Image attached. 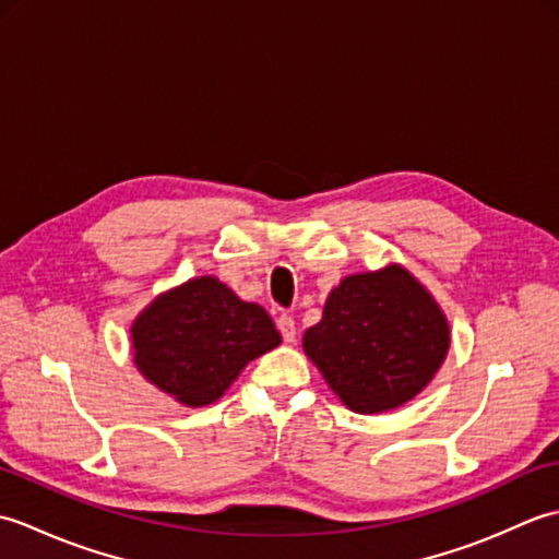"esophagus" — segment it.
Segmentation results:
<instances>
[{"mask_svg": "<svg viewBox=\"0 0 559 559\" xmlns=\"http://www.w3.org/2000/svg\"><path fill=\"white\" fill-rule=\"evenodd\" d=\"M276 326H278V331H281L283 341H286V343H293V341H295V334H298V331H295V319H293V317L281 314V317L276 319Z\"/></svg>", "mask_w": 559, "mask_h": 559, "instance_id": "34e87169", "label": "esophagus"}]
</instances>
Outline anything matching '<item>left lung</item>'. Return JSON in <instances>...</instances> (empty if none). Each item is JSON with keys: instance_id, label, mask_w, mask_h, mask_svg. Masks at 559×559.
Listing matches in <instances>:
<instances>
[{"instance_id": "left-lung-1", "label": "left lung", "mask_w": 559, "mask_h": 559, "mask_svg": "<svg viewBox=\"0 0 559 559\" xmlns=\"http://www.w3.org/2000/svg\"><path fill=\"white\" fill-rule=\"evenodd\" d=\"M302 346L350 411L382 413L435 377L449 350V326L432 295L406 269L389 266L343 278Z\"/></svg>"}]
</instances>
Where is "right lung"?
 <instances>
[{
    "label": "right lung",
    "mask_w": 559,
    "mask_h": 559,
    "mask_svg": "<svg viewBox=\"0 0 559 559\" xmlns=\"http://www.w3.org/2000/svg\"><path fill=\"white\" fill-rule=\"evenodd\" d=\"M132 341L141 374L197 408L221 399L249 360L278 346L281 334L264 307L201 276L153 300Z\"/></svg>",
    "instance_id": "add662e5"
}]
</instances>
